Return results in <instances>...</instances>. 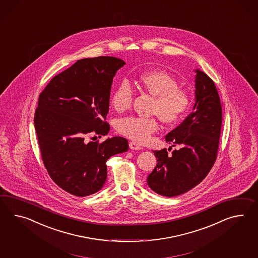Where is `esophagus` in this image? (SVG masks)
Returning a JSON list of instances; mask_svg holds the SVG:
<instances>
[{
    "label": "esophagus",
    "mask_w": 258,
    "mask_h": 258,
    "mask_svg": "<svg viewBox=\"0 0 258 258\" xmlns=\"http://www.w3.org/2000/svg\"><path fill=\"white\" fill-rule=\"evenodd\" d=\"M128 145H130V148H131L132 150H141V149H142L141 145H138V144L135 143V142H131Z\"/></svg>",
    "instance_id": "1"
}]
</instances>
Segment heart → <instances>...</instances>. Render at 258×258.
Returning a JSON list of instances; mask_svg holds the SVG:
<instances>
[{
    "instance_id": "obj_1",
    "label": "heart",
    "mask_w": 258,
    "mask_h": 258,
    "mask_svg": "<svg viewBox=\"0 0 258 258\" xmlns=\"http://www.w3.org/2000/svg\"><path fill=\"white\" fill-rule=\"evenodd\" d=\"M136 82L144 91L154 97L150 113L157 114L164 124H175L188 112L190 96L185 90L178 88L179 83L169 72L162 69L145 71L137 76ZM110 101L117 113L127 111L133 101V90L130 83H119ZM158 127L156 116H128L120 119L116 124L117 132L139 143L148 142Z\"/></svg>"
}]
</instances>
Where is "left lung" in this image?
Wrapping results in <instances>:
<instances>
[{"label":"left lung","instance_id":"obj_1","mask_svg":"<svg viewBox=\"0 0 258 258\" xmlns=\"http://www.w3.org/2000/svg\"><path fill=\"white\" fill-rule=\"evenodd\" d=\"M196 73L194 112L165 138L180 149L171 154L166 148L153 151L157 164L147 177V183L164 197H175L194 188L207 176L217 157L222 126L220 98L214 81L200 70Z\"/></svg>","mask_w":258,"mask_h":258}]
</instances>
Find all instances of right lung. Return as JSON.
<instances>
[{"label": "right lung", "mask_w": 258, "mask_h": 258, "mask_svg": "<svg viewBox=\"0 0 258 258\" xmlns=\"http://www.w3.org/2000/svg\"><path fill=\"white\" fill-rule=\"evenodd\" d=\"M125 62L114 57L83 58L57 76L39 95L34 126L44 167L60 188L76 197L94 194L107 178L108 158L128 149L123 137L107 135L113 78Z\"/></svg>", "instance_id": "right-lung-1"}]
</instances>
